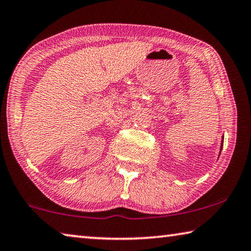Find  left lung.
Wrapping results in <instances>:
<instances>
[{"label":"left lung","instance_id":"1","mask_svg":"<svg viewBox=\"0 0 251 251\" xmlns=\"http://www.w3.org/2000/svg\"><path fill=\"white\" fill-rule=\"evenodd\" d=\"M223 145H224V136H223V142H222V146H220V151H222V148H223Z\"/></svg>","mask_w":251,"mask_h":251}]
</instances>
